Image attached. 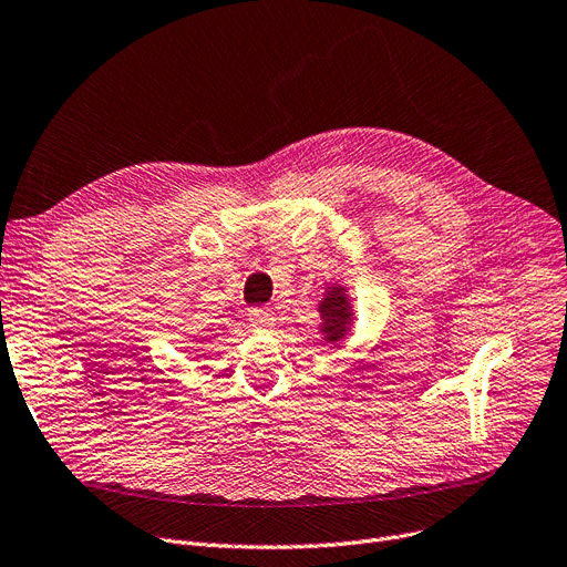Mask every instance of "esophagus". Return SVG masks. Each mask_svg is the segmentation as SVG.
<instances>
[{
  "label": "esophagus",
  "instance_id": "esophagus-1",
  "mask_svg": "<svg viewBox=\"0 0 567 567\" xmlns=\"http://www.w3.org/2000/svg\"><path fill=\"white\" fill-rule=\"evenodd\" d=\"M248 317L255 331H268L270 327H276V312L270 308H252Z\"/></svg>",
  "mask_w": 567,
  "mask_h": 567
}]
</instances>
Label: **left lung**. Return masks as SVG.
Masks as SVG:
<instances>
[{
	"mask_svg": "<svg viewBox=\"0 0 567 567\" xmlns=\"http://www.w3.org/2000/svg\"><path fill=\"white\" fill-rule=\"evenodd\" d=\"M322 301H319V333L333 344V348H342L344 338L350 336L354 327V303L350 297V289L340 282H327Z\"/></svg>",
	"mask_w": 567,
	"mask_h": 567,
	"instance_id": "8db88e82",
	"label": "left lung"
}]
</instances>
